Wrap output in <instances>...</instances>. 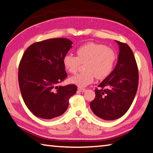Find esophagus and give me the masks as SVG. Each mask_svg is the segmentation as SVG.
<instances>
[{
  "label": "esophagus",
  "mask_w": 153,
  "mask_h": 153,
  "mask_svg": "<svg viewBox=\"0 0 153 153\" xmlns=\"http://www.w3.org/2000/svg\"><path fill=\"white\" fill-rule=\"evenodd\" d=\"M77 90H78V91L80 92H84L86 91V89L82 88H77Z\"/></svg>",
  "instance_id": "34e87169"
}]
</instances>
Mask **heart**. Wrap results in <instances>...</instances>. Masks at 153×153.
I'll return each mask as SVG.
<instances>
[{
    "label": "heart",
    "instance_id": "obj_1",
    "mask_svg": "<svg viewBox=\"0 0 153 153\" xmlns=\"http://www.w3.org/2000/svg\"><path fill=\"white\" fill-rule=\"evenodd\" d=\"M77 56L71 53L66 54L63 63L66 70L74 74L82 63L86 62L84 72L77 74L69 79L71 84L79 87H85L94 81V76L101 79L107 77L112 71L116 61V54L113 49L105 45L89 42L77 49Z\"/></svg>",
    "mask_w": 153,
    "mask_h": 153
}]
</instances>
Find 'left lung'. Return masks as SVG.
<instances>
[{
    "label": "left lung",
    "mask_w": 153,
    "mask_h": 153,
    "mask_svg": "<svg viewBox=\"0 0 153 153\" xmlns=\"http://www.w3.org/2000/svg\"><path fill=\"white\" fill-rule=\"evenodd\" d=\"M120 53L113 71L95 89L90 103L92 112L104 120H115L130 107L138 86V70L132 51L125 43L116 41Z\"/></svg>",
    "instance_id": "8db88e82"
}]
</instances>
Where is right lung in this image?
I'll list each match as a JSON object with an SVG mask.
<instances>
[{
    "label": "right lung",
    "mask_w": 153,
    "mask_h": 153,
    "mask_svg": "<svg viewBox=\"0 0 153 153\" xmlns=\"http://www.w3.org/2000/svg\"><path fill=\"white\" fill-rule=\"evenodd\" d=\"M73 42L53 38L33 44L25 51L19 65L18 80L23 99L36 117L51 120L65 112L75 85L58 86L67 77L64 56Z\"/></svg>",
    "instance_id": "add662e5"
}]
</instances>
